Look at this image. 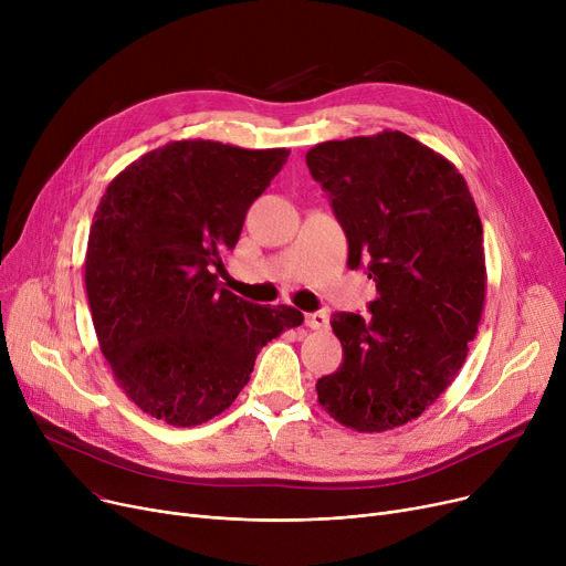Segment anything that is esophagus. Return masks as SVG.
Wrapping results in <instances>:
<instances>
[{
  "label": "esophagus",
  "mask_w": 566,
  "mask_h": 566,
  "mask_svg": "<svg viewBox=\"0 0 566 566\" xmlns=\"http://www.w3.org/2000/svg\"><path fill=\"white\" fill-rule=\"evenodd\" d=\"M305 323L310 325L312 331H323V328H328V314H325L323 310H318V312H310V314H307V318H305Z\"/></svg>",
  "instance_id": "obj_1"
}]
</instances>
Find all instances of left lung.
Listing matches in <instances>:
<instances>
[{
    "label": "left lung",
    "mask_w": 566,
    "mask_h": 566,
    "mask_svg": "<svg viewBox=\"0 0 566 566\" xmlns=\"http://www.w3.org/2000/svg\"><path fill=\"white\" fill-rule=\"evenodd\" d=\"M348 241V268L376 282L371 316L333 314L344 360L316 380L321 406L355 431H388L450 388L486 293L478 206L459 169L399 130L307 151Z\"/></svg>",
    "instance_id": "obj_1"
}]
</instances>
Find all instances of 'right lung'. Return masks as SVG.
Listing matches in <instances>:
<instances>
[{"label":"right lung","instance_id":"obj_1","mask_svg":"<svg viewBox=\"0 0 566 566\" xmlns=\"http://www.w3.org/2000/svg\"><path fill=\"white\" fill-rule=\"evenodd\" d=\"M286 158V148L184 139L107 186L88 231V307L116 382L151 418L213 420L248 385L259 350L303 323L295 307L254 305L218 280Z\"/></svg>","mask_w":566,"mask_h":566}]
</instances>
